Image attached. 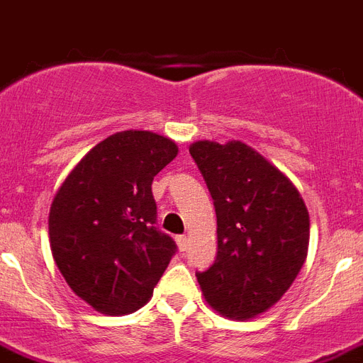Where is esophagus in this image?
Returning <instances> with one entry per match:
<instances>
[{
    "label": "esophagus",
    "mask_w": 363,
    "mask_h": 363,
    "mask_svg": "<svg viewBox=\"0 0 363 363\" xmlns=\"http://www.w3.org/2000/svg\"><path fill=\"white\" fill-rule=\"evenodd\" d=\"M175 240H177V246H179V250H181V252H184V250H186V246H188V237H186V235H179V237H177Z\"/></svg>",
    "instance_id": "esophagus-1"
}]
</instances>
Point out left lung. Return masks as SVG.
<instances>
[{"instance_id":"1","label":"left lung","mask_w":363,"mask_h":363,"mask_svg":"<svg viewBox=\"0 0 363 363\" xmlns=\"http://www.w3.org/2000/svg\"><path fill=\"white\" fill-rule=\"evenodd\" d=\"M190 155L211 191L216 261L197 272L205 300L229 319L263 313L293 285L308 255L309 214L278 167L242 141H196Z\"/></svg>"}]
</instances>
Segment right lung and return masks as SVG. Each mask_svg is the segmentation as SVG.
I'll return each instance as SVG.
<instances>
[{
	"instance_id": "obj_1",
	"label": "right lung",
	"mask_w": 363,
	"mask_h": 363,
	"mask_svg": "<svg viewBox=\"0 0 363 363\" xmlns=\"http://www.w3.org/2000/svg\"><path fill=\"white\" fill-rule=\"evenodd\" d=\"M179 152L147 130L106 138L78 162L50 207V248L65 281L106 315L134 313L152 296L177 246L156 228L152 179Z\"/></svg>"
}]
</instances>
